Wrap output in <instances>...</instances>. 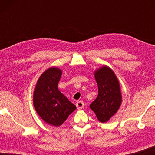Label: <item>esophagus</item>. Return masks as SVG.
Listing matches in <instances>:
<instances>
[{
  "label": "esophagus",
  "mask_w": 155,
  "mask_h": 155,
  "mask_svg": "<svg viewBox=\"0 0 155 155\" xmlns=\"http://www.w3.org/2000/svg\"><path fill=\"white\" fill-rule=\"evenodd\" d=\"M76 107H77L78 109H82L84 107V102L82 101H79L76 103Z\"/></svg>",
  "instance_id": "34e87169"
}]
</instances>
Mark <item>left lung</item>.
Listing matches in <instances>:
<instances>
[{
  "mask_svg": "<svg viewBox=\"0 0 155 155\" xmlns=\"http://www.w3.org/2000/svg\"><path fill=\"white\" fill-rule=\"evenodd\" d=\"M94 77L98 85V96L90 107L97 119L105 123L117 112L121 104L120 84L114 72L106 65L94 72Z\"/></svg>",
  "mask_w": 155,
  "mask_h": 155,
  "instance_id": "left-lung-1",
  "label": "left lung"
}]
</instances>
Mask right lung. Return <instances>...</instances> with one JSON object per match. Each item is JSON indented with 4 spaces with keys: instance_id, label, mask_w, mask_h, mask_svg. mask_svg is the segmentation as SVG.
I'll list each match as a JSON object with an SVG mask.
<instances>
[{
    "instance_id": "add662e5",
    "label": "right lung",
    "mask_w": 155,
    "mask_h": 155,
    "mask_svg": "<svg viewBox=\"0 0 155 155\" xmlns=\"http://www.w3.org/2000/svg\"><path fill=\"white\" fill-rule=\"evenodd\" d=\"M62 71L51 67L42 73L34 91L33 104L36 111L46 123L54 126L62 125L76 109L58 89Z\"/></svg>"
}]
</instances>
